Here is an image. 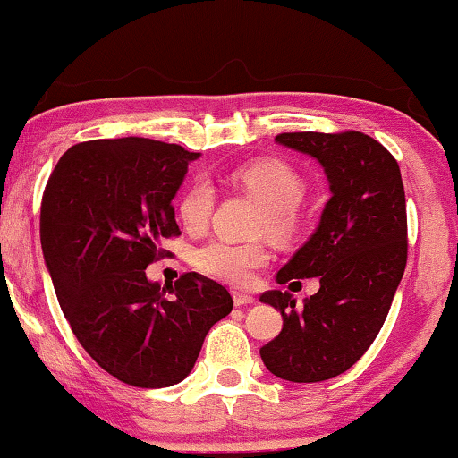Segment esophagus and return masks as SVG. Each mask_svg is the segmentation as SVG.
Returning <instances> with one entry per match:
<instances>
[{"instance_id":"obj_1","label":"esophagus","mask_w":458,"mask_h":458,"mask_svg":"<svg viewBox=\"0 0 458 458\" xmlns=\"http://www.w3.org/2000/svg\"><path fill=\"white\" fill-rule=\"evenodd\" d=\"M233 303L235 306H250V303H254L256 301V297L254 295H250V293H243V291H233Z\"/></svg>"}]
</instances>
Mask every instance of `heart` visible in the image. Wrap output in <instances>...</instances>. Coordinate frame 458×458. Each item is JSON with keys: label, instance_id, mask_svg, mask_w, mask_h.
<instances>
[{"label": "heart", "instance_id": "1", "mask_svg": "<svg viewBox=\"0 0 458 458\" xmlns=\"http://www.w3.org/2000/svg\"><path fill=\"white\" fill-rule=\"evenodd\" d=\"M233 180L262 204L258 216V231L275 237L276 242L293 240L300 231L297 204L306 194V183L291 165L278 158H264L245 165L233 174ZM215 207V190L207 180H196L183 191L180 200V218L190 231L207 227ZM268 260L262 243H231L213 240L200 245L194 254V264L202 273L221 281L245 284L258 268Z\"/></svg>", "mask_w": 458, "mask_h": 458}]
</instances>
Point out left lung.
<instances>
[{
  "instance_id": "obj_1",
  "label": "left lung",
  "mask_w": 458,
  "mask_h": 458,
  "mask_svg": "<svg viewBox=\"0 0 458 458\" xmlns=\"http://www.w3.org/2000/svg\"><path fill=\"white\" fill-rule=\"evenodd\" d=\"M275 140L320 163L330 198L314 233L276 273L278 284L318 276L320 289L303 306L289 291L260 295L283 316L260 357L283 380L322 382L347 372L386 320L407 264L405 188L394 157L361 131Z\"/></svg>"
}]
</instances>
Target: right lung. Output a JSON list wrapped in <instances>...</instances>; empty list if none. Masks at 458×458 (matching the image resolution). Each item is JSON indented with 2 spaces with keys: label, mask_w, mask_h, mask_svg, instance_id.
<instances>
[{
  "label": "right lung",
  "mask_w": 458,
  "mask_h": 458,
  "mask_svg": "<svg viewBox=\"0 0 458 458\" xmlns=\"http://www.w3.org/2000/svg\"><path fill=\"white\" fill-rule=\"evenodd\" d=\"M200 152L148 138L90 140L59 158L41 202V245L59 306L92 360L140 388L182 382L213 324L233 310L213 278L148 281L171 207Z\"/></svg>",
  "instance_id": "obj_1"
}]
</instances>
